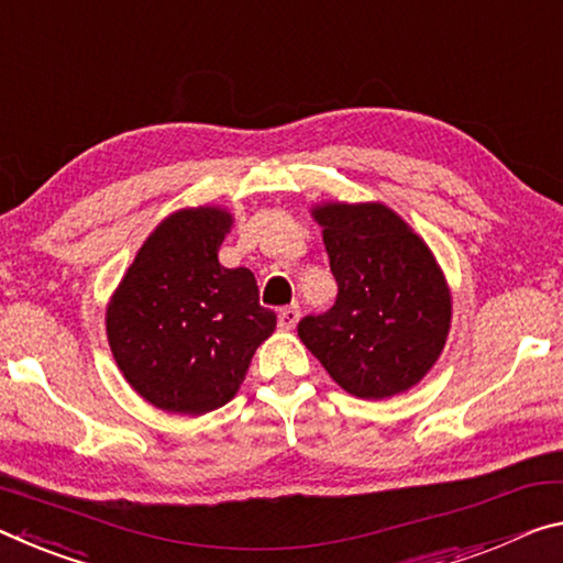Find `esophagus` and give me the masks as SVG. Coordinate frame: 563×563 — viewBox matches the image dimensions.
Listing matches in <instances>:
<instances>
[{"mask_svg":"<svg viewBox=\"0 0 563 563\" xmlns=\"http://www.w3.org/2000/svg\"><path fill=\"white\" fill-rule=\"evenodd\" d=\"M298 320H300V308L298 306H288V308H283L280 313H278L280 330H292V328L298 325Z\"/></svg>","mask_w":563,"mask_h":563,"instance_id":"esophagus-1","label":"esophagus"}]
</instances>
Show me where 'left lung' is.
I'll list each match as a JSON object with an SVG mask.
<instances>
[{"instance_id": "1", "label": "left lung", "mask_w": 563, "mask_h": 563, "mask_svg": "<svg viewBox=\"0 0 563 563\" xmlns=\"http://www.w3.org/2000/svg\"><path fill=\"white\" fill-rule=\"evenodd\" d=\"M335 306L298 335L338 386L383 400L421 383L451 330V290L431 247L383 202H320Z\"/></svg>"}]
</instances>
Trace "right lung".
<instances>
[{
    "mask_svg": "<svg viewBox=\"0 0 563 563\" xmlns=\"http://www.w3.org/2000/svg\"><path fill=\"white\" fill-rule=\"evenodd\" d=\"M233 216L218 205L167 216L107 302V341L124 380L167 413L202 416L233 400L275 313L247 267L218 261Z\"/></svg>",
    "mask_w": 563,
    "mask_h": 563,
    "instance_id": "obj_1",
    "label": "right lung"
}]
</instances>
